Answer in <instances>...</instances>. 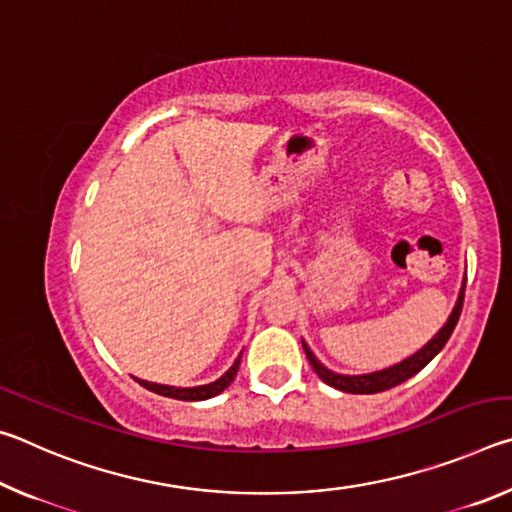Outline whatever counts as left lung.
<instances>
[{
    "mask_svg": "<svg viewBox=\"0 0 512 512\" xmlns=\"http://www.w3.org/2000/svg\"><path fill=\"white\" fill-rule=\"evenodd\" d=\"M463 298H465V284L461 289V296H458L456 307L452 311V316L445 323V327L440 329V332L433 336V339L424 345L422 350H418L413 354V357L404 359L402 363H397L393 368H386V370H379V372H370V375H359V377H348V375H336V372L327 370L323 363H320L311 350L307 348L305 343H302V348H305L307 359L311 363V368H314L316 375L325 381L327 386H334L339 388L343 393H357V395H368V393H381V391H388V388H393L397 384H402V381L411 379L415 372H420L427 363L436 357V354L445 348V343L449 341V336H452L454 327L458 323V318H461V309H463Z\"/></svg>",
    "mask_w": 512,
    "mask_h": 512,
    "instance_id": "8db88e82",
    "label": "left lung"
}]
</instances>
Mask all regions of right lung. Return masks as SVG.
<instances>
[{"label":"right lung","instance_id":"right-lung-1","mask_svg":"<svg viewBox=\"0 0 512 512\" xmlns=\"http://www.w3.org/2000/svg\"><path fill=\"white\" fill-rule=\"evenodd\" d=\"M239 361H241V357H237V361L232 363V368L225 372L221 379H216V381H212V384H205V386H196V388H173V386L149 384V381H142V379H137V381H140L146 391H153V393L164 395V397H173V400H183V402L210 400V397L219 395L221 391H225V388L232 384V381H235L237 370H239Z\"/></svg>","mask_w":512,"mask_h":512}]
</instances>
